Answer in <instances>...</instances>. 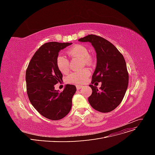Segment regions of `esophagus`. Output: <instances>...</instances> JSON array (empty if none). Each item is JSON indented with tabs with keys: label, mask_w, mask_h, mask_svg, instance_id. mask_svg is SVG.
<instances>
[{
	"label": "esophagus",
	"mask_w": 155,
	"mask_h": 155,
	"mask_svg": "<svg viewBox=\"0 0 155 155\" xmlns=\"http://www.w3.org/2000/svg\"><path fill=\"white\" fill-rule=\"evenodd\" d=\"M83 87V85H76V88H77L78 90H79V89L82 88Z\"/></svg>",
	"instance_id": "esophagus-1"
}]
</instances>
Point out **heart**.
I'll list each match as a JSON object with an SVG mask.
<instances>
[{"mask_svg": "<svg viewBox=\"0 0 155 155\" xmlns=\"http://www.w3.org/2000/svg\"><path fill=\"white\" fill-rule=\"evenodd\" d=\"M67 54L70 58H78L81 59L83 64H90L91 58L88 55L87 48L83 45H76L69 48ZM56 65L61 73H67L69 70V61L64 55H59L56 59ZM91 70L88 68H85L79 71L70 73L67 77L68 83L81 84L85 81L87 78L90 76Z\"/></svg>", "mask_w": 155, "mask_h": 155, "instance_id": "b5f03b06", "label": "heart"}]
</instances>
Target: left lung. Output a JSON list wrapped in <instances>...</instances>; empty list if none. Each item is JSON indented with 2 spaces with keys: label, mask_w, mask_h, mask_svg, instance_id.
Returning <instances> with one entry per match:
<instances>
[{
  "label": "left lung",
  "mask_w": 155,
  "mask_h": 155,
  "mask_svg": "<svg viewBox=\"0 0 155 155\" xmlns=\"http://www.w3.org/2000/svg\"><path fill=\"white\" fill-rule=\"evenodd\" d=\"M90 42L94 47L97 64L92 76V84L101 82L100 91L90 85L92 90L88 102L95 110L109 112L123 100L129 83V74L123 55L110 42L96 35H88L78 40Z\"/></svg>",
  "instance_id": "1"
}]
</instances>
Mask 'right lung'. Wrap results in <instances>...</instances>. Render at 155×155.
I'll return each mask as SVG.
<instances>
[{"label":"right lung","instance_id":"right-lung-1","mask_svg":"<svg viewBox=\"0 0 155 155\" xmlns=\"http://www.w3.org/2000/svg\"><path fill=\"white\" fill-rule=\"evenodd\" d=\"M70 45L49 42L42 45L33 55L26 71L29 100L39 114L49 120H61L68 114L76 91V86L68 84L61 92L54 87L63 80V74L56 65L59 51Z\"/></svg>","mask_w":155,"mask_h":155}]
</instances>
